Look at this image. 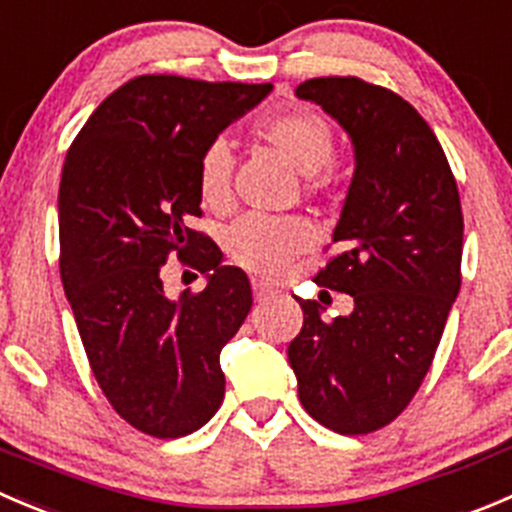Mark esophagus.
Here are the masks:
<instances>
[{
    "label": "esophagus",
    "instance_id": "esophagus-1",
    "mask_svg": "<svg viewBox=\"0 0 512 512\" xmlns=\"http://www.w3.org/2000/svg\"><path fill=\"white\" fill-rule=\"evenodd\" d=\"M252 292H255V300H265V297H270L275 290H272L270 285H265V282L252 280Z\"/></svg>",
    "mask_w": 512,
    "mask_h": 512
}]
</instances>
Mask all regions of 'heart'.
Returning a JSON list of instances; mask_svg holds the SVG:
<instances>
[{
  "label": "heart",
  "mask_w": 512,
  "mask_h": 512,
  "mask_svg": "<svg viewBox=\"0 0 512 512\" xmlns=\"http://www.w3.org/2000/svg\"><path fill=\"white\" fill-rule=\"evenodd\" d=\"M257 137L275 147L300 175L310 190H320L330 182L325 165L335 152V135L325 117L310 109H292L275 114L257 124ZM197 190L202 205L210 210H225L232 197V155L225 142H212L200 157ZM312 242V230L297 217L247 215L227 227V257L235 265L257 275H277L287 262Z\"/></svg>",
  "instance_id": "1"
}]
</instances>
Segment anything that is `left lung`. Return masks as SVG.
Segmentation results:
<instances>
[{"instance_id": "8db88e82", "label": "left lung", "mask_w": 512, "mask_h": 512, "mask_svg": "<svg viewBox=\"0 0 512 512\" xmlns=\"http://www.w3.org/2000/svg\"><path fill=\"white\" fill-rule=\"evenodd\" d=\"M315 102L352 142L355 172L332 242L340 255L315 282L352 297L350 315L322 320L300 300L302 330L287 347L307 413L342 435L393 423L433 365L460 292L463 212L438 137L418 109L357 77L307 79Z\"/></svg>"}]
</instances>
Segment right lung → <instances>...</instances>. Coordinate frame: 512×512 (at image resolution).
Segmentation results:
<instances>
[{
  "label": "right lung",
  "mask_w": 512,
  "mask_h": 512,
  "mask_svg": "<svg viewBox=\"0 0 512 512\" xmlns=\"http://www.w3.org/2000/svg\"><path fill=\"white\" fill-rule=\"evenodd\" d=\"M270 92L145 74L94 109L64 160V295L102 393L155 438L195 433L225 398L220 352L245 322L252 290L210 237L190 230L202 215L197 167ZM175 251L206 272L205 291L166 297L159 270Z\"/></svg>",
  "instance_id": "obj_1"
}]
</instances>
